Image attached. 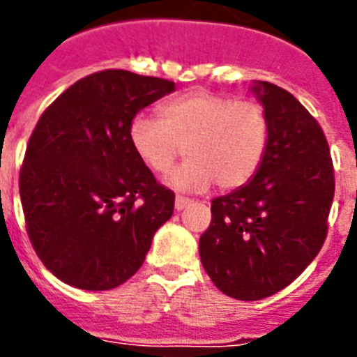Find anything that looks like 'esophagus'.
I'll return each instance as SVG.
<instances>
[{"label": "esophagus", "instance_id": "esophagus-1", "mask_svg": "<svg viewBox=\"0 0 357 357\" xmlns=\"http://www.w3.org/2000/svg\"><path fill=\"white\" fill-rule=\"evenodd\" d=\"M189 204H190L189 198H183V196H178V198H176V209H178V211L185 209Z\"/></svg>", "mask_w": 357, "mask_h": 357}]
</instances>
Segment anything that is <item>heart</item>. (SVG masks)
Returning <instances> with one entry per match:
<instances>
[{"instance_id":"heart-1","label":"heart","mask_w":357,"mask_h":357,"mask_svg":"<svg viewBox=\"0 0 357 357\" xmlns=\"http://www.w3.org/2000/svg\"><path fill=\"white\" fill-rule=\"evenodd\" d=\"M128 139L139 161L157 174L172 167L183 146L187 161L167 178L176 190L200 192L213 181L235 190L259 170L271 123L257 102L195 89L162 103L159 119L135 114Z\"/></svg>"}]
</instances>
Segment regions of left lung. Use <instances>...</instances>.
I'll return each mask as SVG.
<instances>
[{
    "label": "left lung",
    "instance_id": "8db88e82",
    "mask_svg": "<svg viewBox=\"0 0 357 357\" xmlns=\"http://www.w3.org/2000/svg\"><path fill=\"white\" fill-rule=\"evenodd\" d=\"M271 139L248 183L211 202L202 265L224 294L261 300L282 291L321 252L335 179L328 140L285 89L254 81Z\"/></svg>",
    "mask_w": 357,
    "mask_h": 357
}]
</instances>
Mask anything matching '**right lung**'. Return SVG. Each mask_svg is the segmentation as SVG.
Segmentation results:
<instances>
[{
  "instance_id": "1",
  "label": "right lung",
  "mask_w": 357,
  "mask_h": 357,
  "mask_svg": "<svg viewBox=\"0 0 357 357\" xmlns=\"http://www.w3.org/2000/svg\"><path fill=\"white\" fill-rule=\"evenodd\" d=\"M174 81L103 70L75 81L36 122L20 170V198L36 255L61 282L107 291L139 271L174 192L129 144L140 109Z\"/></svg>"
}]
</instances>
